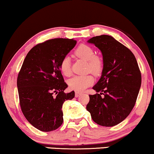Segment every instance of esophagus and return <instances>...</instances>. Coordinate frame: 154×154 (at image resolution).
I'll return each instance as SVG.
<instances>
[{
  "mask_svg": "<svg viewBox=\"0 0 154 154\" xmlns=\"http://www.w3.org/2000/svg\"><path fill=\"white\" fill-rule=\"evenodd\" d=\"M81 92H75V97H79L81 95Z\"/></svg>",
  "mask_w": 154,
  "mask_h": 154,
  "instance_id": "34e87169",
  "label": "esophagus"
}]
</instances>
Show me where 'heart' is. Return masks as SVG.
I'll list each match as a JSON object with an SVG mask.
<instances>
[{"instance_id":"heart-1","label":"heart","mask_w":154,"mask_h":154,"mask_svg":"<svg viewBox=\"0 0 154 154\" xmlns=\"http://www.w3.org/2000/svg\"><path fill=\"white\" fill-rule=\"evenodd\" d=\"M75 55L85 62H88L87 69L94 75L101 73L103 68L102 61L98 57L94 56L93 49L87 45H81L75 52ZM60 70L66 76H69L71 73V62L69 57H65L60 63ZM94 79L92 75H75L68 81L70 89L77 92H82L93 83Z\"/></svg>"}]
</instances>
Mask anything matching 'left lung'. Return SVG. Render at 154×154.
<instances>
[{
  "instance_id": "8db88e82",
  "label": "left lung",
  "mask_w": 154,
  "mask_h": 154,
  "mask_svg": "<svg viewBox=\"0 0 154 154\" xmlns=\"http://www.w3.org/2000/svg\"><path fill=\"white\" fill-rule=\"evenodd\" d=\"M100 50L103 57L102 75L90 94L86 109L98 125L112 127L125 120L135 104L142 83L133 53L109 35L92 37L87 41Z\"/></svg>"
}]
</instances>
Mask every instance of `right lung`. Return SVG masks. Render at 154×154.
<instances>
[{
	"instance_id": "1",
	"label": "right lung",
	"mask_w": 154,
	"mask_h": 154,
	"mask_svg": "<svg viewBox=\"0 0 154 154\" xmlns=\"http://www.w3.org/2000/svg\"><path fill=\"white\" fill-rule=\"evenodd\" d=\"M75 44L73 39L48 40L34 46L23 62L17 82L20 106L27 121L41 131L62 125V105L75 97L74 91L64 92L68 85L60 66Z\"/></svg>"
}]
</instances>
